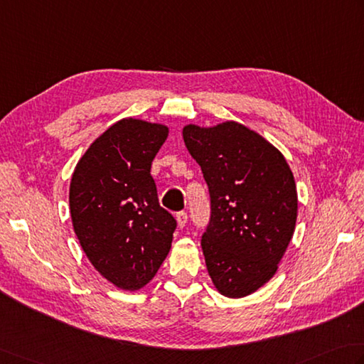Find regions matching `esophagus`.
I'll return each instance as SVG.
<instances>
[{
    "instance_id": "obj_1",
    "label": "esophagus",
    "mask_w": 364,
    "mask_h": 364,
    "mask_svg": "<svg viewBox=\"0 0 364 364\" xmlns=\"http://www.w3.org/2000/svg\"><path fill=\"white\" fill-rule=\"evenodd\" d=\"M176 223H178V227H183L186 225V223H188V213L186 211H178L176 213Z\"/></svg>"
}]
</instances>
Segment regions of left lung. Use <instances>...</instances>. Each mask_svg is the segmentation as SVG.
<instances>
[{
    "instance_id": "left-lung-1",
    "label": "left lung",
    "mask_w": 364,
    "mask_h": 364,
    "mask_svg": "<svg viewBox=\"0 0 364 364\" xmlns=\"http://www.w3.org/2000/svg\"><path fill=\"white\" fill-rule=\"evenodd\" d=\"M183 139L210 191L202 235L208 274L224 296L251 295L274 276L294 237V173L279 149L235 121L188 124Z\"/></svg>"
}]
</instances>
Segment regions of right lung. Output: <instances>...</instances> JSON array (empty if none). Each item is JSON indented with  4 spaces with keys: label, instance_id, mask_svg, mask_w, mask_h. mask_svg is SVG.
<instances>
[{
    "label": "right lung",
    "instance_id": "add662e5",
    "mask_svg": "<svg viewBox=\"0 0 364 364\" xmlns=\"http://www.w3.org/2000/svg\"><path fill=\"white\" fill-rule=\"evenodd\" d=\"M168 127L124 118L77 162L69 188L74 232L99 273L123 290L153 279L172 247L176 220L159 205L151 162Z\"/></svg>",
    "mask_w": 364,
    "mask_h": 364
}]
</instances>
